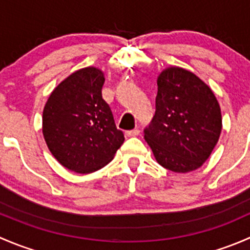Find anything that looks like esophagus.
Returning a JSON list of instances; mask_svg holds the SVG:
<instances>
[{"instance_id":"34e87169","label":"esophagus","mask_w":250,"mask_h":250,"mask_svg":"<svg viewBox=\"0 0 250 250\" xmlns=\"http://www.w3.org/2000/svg\"><path fill=\"white\" fill-rule=\"evenodd\" d=\"M139 134H140L139 129H133V130H128V132H125V135H127V137H129V138L138 137Z\"/></svg>"}]
</instances>
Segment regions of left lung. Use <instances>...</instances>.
I'll use <instances>...</instances> for the list:
<instances>
[{
    "mask_svg": "<svg viewBox=\"0 0 250 250\" xmlns=\"http://www.w3.org/2000/svg\"><path fill=\"white\" fill-rule=\"evenodd\" d=\"M157 85L156 112L144 138L166 169L193 172L208 160L220 138V105L210 87L183 67H166Z\"/></svg>",
    "mask_w": 250,
    "mask_h": 250,
    "instance_id": "obj_1",
    "label": "left lung"
}]
</instances>
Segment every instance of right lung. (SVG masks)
<instances>
[{"label":"right lung","instance_id":"1","mask_svg":"<svg viewBox=\"0 0 250 250\" xmlns=\"http://www.w3.org/2000/svg\"><path fill=\"white\" fill-rule=\"evenodd\" d=\"M104 82L102 69L82 67L62 80L44 105V141L55 160L75 173L102 169L125 141L102 97Z\"/></svg>","mask_w":250,"mask_h":250}]
</instances>
